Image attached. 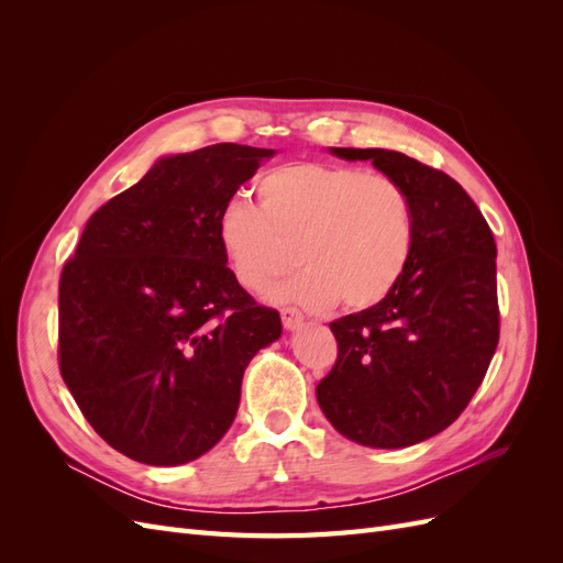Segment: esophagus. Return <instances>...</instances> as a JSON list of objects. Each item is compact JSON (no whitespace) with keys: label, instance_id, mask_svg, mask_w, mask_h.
Listing matches in <instances>:
<instances>
[{"label":"esophagus","instance_id":"1","mask_svg":"<svg viewBox=\"0 0 563 563\" xmlns=\"http://www.w3.org/2000/svg\"><path fill=\"white\" fill-rule=\"evenodd\" d=\"M282 323H284V329L296 331V329L302 327V314L296 308H284L282 310Z\"/></svg>","mask_w":563,"mask_h":563}]
</instances>
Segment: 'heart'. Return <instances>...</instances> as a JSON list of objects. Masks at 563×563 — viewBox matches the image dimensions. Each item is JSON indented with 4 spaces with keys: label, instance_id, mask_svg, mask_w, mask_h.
<instances>
[{
    "label": "heart",
    "instance_id": "heart-1",
    "mask_svg": "<svg viewBox=\"0 0 563 563\" xmlns=\"http://www.w3.org/2000/svg\"><path fill=\"white\" fill-rule=\"evenodd\" d=\"M258 207L230 199L216 216L220 253L249 291L305 265L279 298L362 312L383 302L411 263L416 213L406 187L360 166L294 162L255 183Z\"/></svg>",
    "mask_w": 563,
    "mask_h": 563
}]
</instances>
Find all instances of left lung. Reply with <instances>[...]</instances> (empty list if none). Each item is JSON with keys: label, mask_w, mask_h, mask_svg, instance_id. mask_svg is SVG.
<instances>
[{"label": "left lung", "mask_w": 563, "mask_h": 563, "mask_svg": "<svg viewBox=\"0 0 563 563\" xmlns=\"http://www.w3.org/2000/svg\"><path fill=\"white\" fill-rule=\"evenodd\" d=\"M371 159L413 201L416 242L383 302L331 321L338 356L317 385L333 428L371 449H404L446 430L479 389L500 338L496 240L449 174L395 150L331 147Z\"/></svg>", "instance_id": "8db88e82"}]
</instances>
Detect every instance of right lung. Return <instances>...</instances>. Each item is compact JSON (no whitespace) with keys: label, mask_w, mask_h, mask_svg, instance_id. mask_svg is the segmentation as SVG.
<instances>
[{"label":"right lung","mask_w":563,"mask_h":563,"mask_svg":"<svg viewBox=\"0 0 563 563\" xmlns=\"http://www.w3.org/2000/svg\"><path fill=\"white\" fill-rule=\"evenodd\" d=\"M275 152L218 143L164 157L103 203L58 284V366L108 444L145 465L213 449L253 354L282 335L225 265L216 216Z\"/></svg>","instance_id":"1"}]
</instances>
